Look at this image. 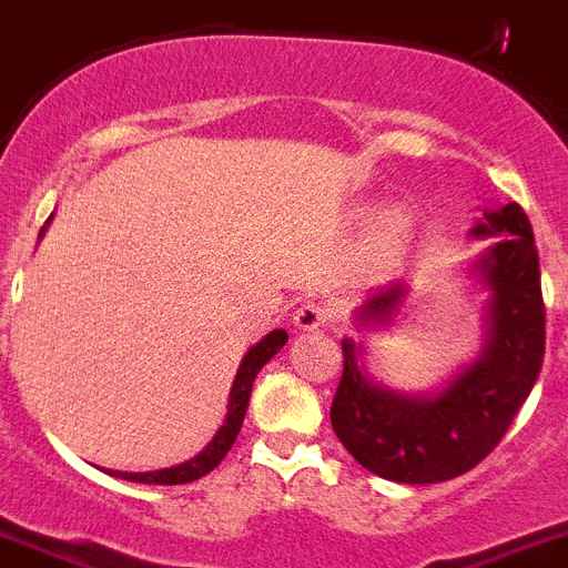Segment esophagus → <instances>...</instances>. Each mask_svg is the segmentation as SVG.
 Segmentation results:
<instances>
[{
    "instance_id": "1",
    "label": "esophagus",
    "mask_w": 568,
    "mask_h": 568,
    "mask_svg": "<svg viewBox=\"0 0 568 568\" xmlns=\"http://www.w3.org/2000/svg\"><path fill=\"white\" fill-rule=\"evenodd\" d=\"M333 307L324 305V302H305V305L296 307L294 313V324L300 329H318V327H327L333 322Z\"/></svg>"
}]
</instances>
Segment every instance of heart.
<instances>
[{
    "label": "heart",
    "mask_w": 568,
    "mask_h": 568,
    "mask_svg": "<svg viewBox=\"0 0 568 568\" xmlns=\"http://www.w3.org/2000/svg\"><path fill=\"white\" fill-rule=\"evenodd\" d=\"M413 230H416V222H413V213L405 205L385 207V211H379L374 216L372 227H368L366 252L363 255H366V261L372 266H390L410 246Z\"/></svg>",
    "instance_id": "heart-1"
}]
</instances>
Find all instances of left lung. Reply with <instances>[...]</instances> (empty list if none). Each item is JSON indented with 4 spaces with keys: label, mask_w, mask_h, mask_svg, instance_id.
Instances as JSON below:
<instances>
[{
    "label": "left lung",
    "mask_w": 568,
    "mask_h": 568,
    "mask_svg": "<svg viewBox=\"0 0 568 568\" xmlns=\"http://www.w3.org/2000/svg\"><path fill=\"white\" fill-rule=\"evenodd\" d=\"M471 235H497L475 263L491 291L486 346L447 388L438 394L385 388L363 366L361 344L341 341L344 374L329 422L346 453L385 480L424 486L475 469L503 442L541 372L547 318L530 219L516 202L486 207ZM405 296V283L372 291L357 307V322L388 327Z\"/></svg>",
    "instance_id": "obj_1"
}]
</instances>
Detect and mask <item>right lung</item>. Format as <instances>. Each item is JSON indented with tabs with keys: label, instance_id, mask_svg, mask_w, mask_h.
<instances>
[{
	"label": "right lung",
	"instance_id": "1",
	"mask_svg": "<svg viewBox=\"0 0 568 568\" xmlns=\"http://www.w3.org/2000/svg\"><path fill=\"white\" fill-rule=\"evenodd\" d=\"M52 219V216H49ZM49 224V222H47ZM47 230V227H43ZM41 230V235H43ZM288 341V333L285 329H272L261 344L252 346L250 352L244 355L241 361L239 374L233 379V390H230V405H227V418L224 424L219 427V433L213 436V442L202 449L200 455H194L191 460L185 464L172 466V469H158V471H113V469H102L108 475L121 477V480H130V483H152V486H183V483H194L200 477H205L207 471L216 469L222 464L224 455L230 453V447L235 444V436L241 433V424H244V413L246 405H250V394H252V383H255L257 372L277 355L280 349L285 346Z\"/></svg>",
	"mask_w": 568,
	"mask_h": 568
}]
</instances>
